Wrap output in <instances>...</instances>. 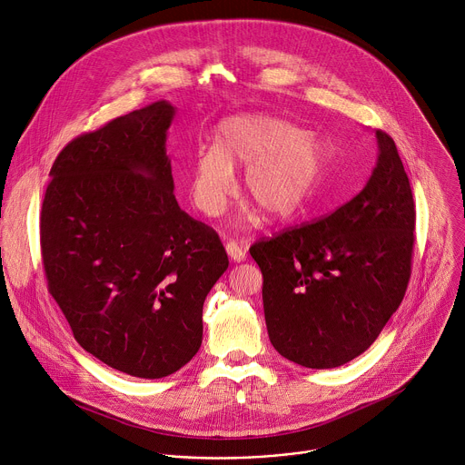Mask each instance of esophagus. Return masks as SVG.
Segmentation results:
<instances>
[{"mask_svg":"<svg viewBox=\"0 0 465 465\" xmlns=\"http://www.w3.org/2000/svg\"><path fill=\"white\" fill-rule=\"evenodd\" d=\"M226 253L230 255V259H232L233 262H241V261L246 259V250H244L242 246H239L235 241H230V242L226 244Z\"/></svg>","mask_w":465,"mask_h":465,"instance_id":"1","label":"esophagus"}]
</instances>
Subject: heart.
Wrapping results in <instances>:
<instances>
[{
	"label": "heart",
	"mask_w": 465,
	"mask_h": 465,
	"mask_svg": "<svg viewBox=\"0 0 465 465\" xmlns=\"http://www.w3.org/2000/svg\"><path fill=\"white\" fill-rule=\"evenodd\" d=\"M329 160V145L294 123L237 114L219 123L213 145L193 153L187 194L198 212L219 217L235 191L233 169L244 167L242 189L271 219H285L311 201ZM250 217L244 206L242 221Z\"/></svg>",
	"instance_id": "b5f03b06"
}]
</instances>
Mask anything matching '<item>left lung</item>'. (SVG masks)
<instances>
[{
    "mask_svg": "<svg viewBox=\"0 0 465 465\" xmlns=\"http://www.w3.org/2000/svg\"><path fill=\"white\" fill-rule=\"evenodd\" d=\"M375 138V169L350 203L250 246L262 272L269 339L305 368H337L364 353L411 280L412 189L393 140L382 130Z\"/></svg>",
    "mask_w": 465,
    "mask_h": 465,
    "instance_id": "1",
    "label": "left lung"
}]
</instances>
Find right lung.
<instances>
[{"label":"right lung","mask_w":465,"mask_h":465,"mask_svg":"<svg viewBox=\"0 0 465 465\" xmlns=\"http://www.w3.org/2000/svg\"><path fill=\"white\" fill-rule=\"evenodd\" d=\"M167 101L65 145L40 215L47 289L75 341L110 368L160 379L203 344V307L228 269L210 226L180 210Z\"/></svg>","instance_id":"1"}]
</instances>
